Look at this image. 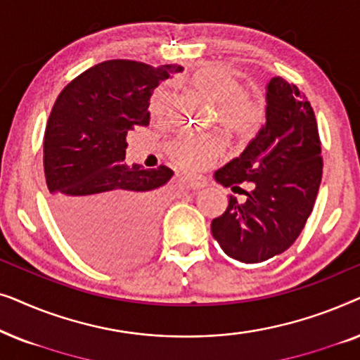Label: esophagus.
I'll return each mask as SVG.
<instances>
[{
    "instance_id": "esophagus-1",
    "label": "esophagus",
    "mask_w": 360,
    "mask_h": 360,
    "mask_svg": "<svg viewBox=\"0 0 360 360\" xmlns=\"http://www.w3.org/2000/svg\"><path fill=\"white\" fill-rule=\"evenodd\" d=\"M185 180L188 181V185L193 190H200V188H203V186L208 185V180H206L205 176H201V175L188 174V175H185Z\"/></svg>"
}]
</instances>
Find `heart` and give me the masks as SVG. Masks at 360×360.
<instances>
[{
	"instance_id": "heart-1",
	"label": "heart",
	"mask_w": 360,
	"mask_h": 360,
	"mask_svg": "<svg viewBox=\"0 0 360 360\" xmlns=\"http://www.w3.org/2000/svg\"><path fill=\"white\" fill-rule=\"evenodd\" d=\"M190 90L218 111V121L229 136L248 139L257 132L264 120V103L244 91L243 82L229 67L213 63L195 72L188 80ZM170 95L159 88L150 98V111L165 115ZM224 142L218 136H184L172 147V154L181 165L205 169L223 155Z\"/></svg>"
}]
</instances>
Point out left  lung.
Segmentation results:
<instances>
[{
  "label": "left lung",
  "instance_id": "obj_1",
  "mask_svg": "<svg viewBox=\"0 0 360 360\" xmlns=\"http://www.w3.org/2000/svg\"><path fill=\"white\" fill-rule=\"evenodd\" d=\"M265 124L243 154L214 172V180L248 198L229 196L211 221V234L231 259L264 262L295 243L313 211L323 175L316 117L293 83L274 77L265 86ZM249 181L253 190L238 184Z\"/></svg>",
  "mask_w": 360,
  "mask_h": 360
}]
</instances>
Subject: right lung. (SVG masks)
Returning <instances> with one entry per match:
<instances>
[{
    "mask_svg": "<svg viewBox=\"0 0 360 360\" xmlns=\"http://www.w3.org/2000/svg\"><path fill=\"white\" fill-rule=\"evenodd\" d=\"M184 67L106 60L63 88L44 136V172L58 226L78 252L110 269L154 248L160 188L174 172L127 164V132L147 126L150 96Z\"/></svg>",
    "mask_w": 360,
    "mask_h": 360,
    "instance_id": "right-lung-1",
    "label": "right lung"
}]
</instances>
